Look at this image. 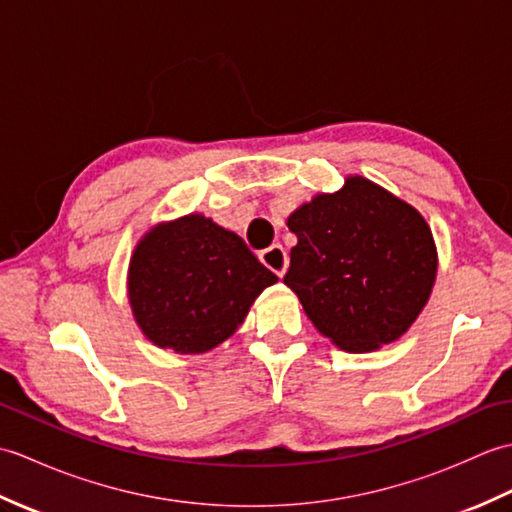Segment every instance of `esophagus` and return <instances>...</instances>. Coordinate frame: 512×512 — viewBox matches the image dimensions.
Wrapping results in <instances>:
<instances>
[{
	"mask_svg": "<svg viewBox=\"0 0 512 512\" xmlns=\"http://www.w3.org/2000/svg\"><path fill=\"white\" fill-rule=\"evenodd\" d=\"M259 259H262V264L273 270L277 277H284L286 268H288V255H286V248L284 246L273 244L270 248L262 250V255H259Z\"/></svg>",
	"mask_w": 512,
	"mask_h": 512,
	"instance_id": "1",
	"label": "esophagus"
}]
</instances>
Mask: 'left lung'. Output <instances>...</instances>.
Here are the masks:
<instances>
[{
	"label": "left lung",
	"mask_w": 512,
	"mask_h": 512,
	"mask_svg": "<svg viewBox=\"0 0 512 512\" xmlns=\"http://www.w3.org/2000/svg\"><path fill=\"white\" fill-rule=\"evenodd\" d=\"M297 235L284 284L308 319L347 352L400 339L427 306L438 273L431 228L411 204L350 176L288 217Z\"/></svg>",
	"instance_id": "obj_1"
}]
</instances>
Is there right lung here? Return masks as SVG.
<instances>
[{
    "label": "right lung",
    "mask_w": 512,
    "mask_h": 512,
    "mask_svg": "<svg viewBox=\"0 0 512 512\" xmlns=\"http://www.w3.org/2000/svg\"><path fill=\"white\" fill-rule=\"evenodd\" d=\"M277 275L239 235L200 213L151 228L129 262L127 292L147 339L180 354L226 341Z\"/></svg>",
    "instance_id": "add662e5"
}]
</instances>
